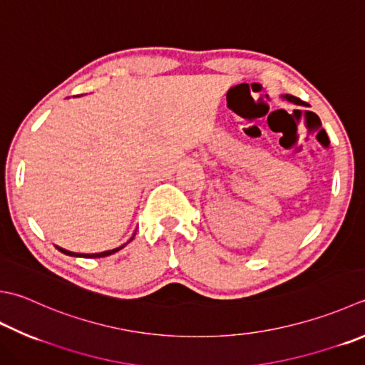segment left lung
<instances>
[{
	"label": "left lung",
	"mask_w": 365,
	"mask_h": 365,
	"mask_svg": "<svg viewBox=\"0 0 365 365\" xmlns=\"http://www.w3.org/2000/svg\"><path fill=\"white\" fill-rule=\"evenodd\" d=\"M284 98H287V99H288V101H291V103H296V104H302V101H301V99H299V98H296V96H291V95H287V96H284Z\"/></svg>",
	"instance_id": "left-lung-1"
}]
</instances>
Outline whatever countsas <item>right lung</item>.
Returning <instances> with one entry per match:
<instances>
[{
	"label": "right lung",
	"mask_w": 365,
	"mask_h": 365,
	"mask_svg": "<svg viewBox=\"0 0 365 365\" xmlns=\"http://www.w3.org/2000/svg\"><path fill=\"white\" fill-rule=\"evenodd\" d=\"M133 240V237L128 240V242H131ZM126 242V244H128ZM125 244V245H126ZM125 245H121V247H118V248H113V250H107V252H103V253H93V255H81V253H73V252H68V250H64V248H60V247H56L60 250L61 253H64V255H68V256H81V258H104V256H109V255H113V253H117L118 250H121L123 248Z\"/></svg>",
	"instance_id": "add662e5"
}]
</instances>
